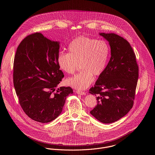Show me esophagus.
Returning a JSON list of instances; mask_svg holds the SVG:
<instances>
[{
    "label": "esophagus",
    "mask_w": 155,
    "mask_h": 155,
    "mask_svg": "<svg viewBox=\"0 0 155 155\" xmlns=\"http://www.w3.org/2000/svg\"><path fill=\"white\" fill-rule=\"evenodd\" d=\"M76 93H77V94L81 95H85L86 94L84 92H82V91H76Z\"/></svg>",
    "instance_id": "esophagus-1"
}]
</instances>
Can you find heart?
I'll return each instance as SVG.
<instances>
[{
  "label": "heart",
  "instance_id": "heart-1",
  "mask_svg": "<svg viewBox=\"0 0 155 155\" xmlns=\"http://www.w3.org/2000/svg\"><path fill=\"white\" fill-rule=\"evenodd\" d=\"M68 53H60L58 57L59 68L72 74L80 65L81 71L67 79L66 84L78 90H84L91 85L94 77L103 73L109 56V47L102 40L80 37L68 46Z\"/></svg>",
  "mask_w": 155,
  "mask_h": 155
}]
</instances>
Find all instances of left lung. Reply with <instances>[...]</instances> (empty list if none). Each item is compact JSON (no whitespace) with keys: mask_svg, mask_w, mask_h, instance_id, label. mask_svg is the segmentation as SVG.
<instances>
[{"mask_svg":"<svg viewBox=\"0 0 155 155\" xmlns=\"http://www.w3.org/2000/svg\"><path fill=\"white\" fill-rule=\"evenodd\" d=\"M110 47L111 58L89 94L97 104L90 113L101 123L115 122L133 107L138 78V66L130 43L114 33H99Z\"/></svg>","mask_w":155,"mask_h":155,"instance_id":"1","label":"left lung"}]
</instances>
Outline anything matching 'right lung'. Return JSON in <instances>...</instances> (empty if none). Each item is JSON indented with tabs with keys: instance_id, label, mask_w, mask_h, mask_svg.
Masks as SVG:
<instances>
[{
	"instance_id": "obj_1",
	"label": "right lung",
	"mask_w": 155,
	"mask_h": 155,
	"mask_svg": "<svg viewBox=\"0 0 155 155\" xmlns=\"http://www.w3.org/2000/svg\"><path fill=\"white\" fill-rule=\"evenodd\" d=\"M60 42L40 33L25 38L15 55L13 83L22 110L33 120L51 122L61 114L71 87H61L64 77L58 63Z\"/></svg>"
}]
</instances>
